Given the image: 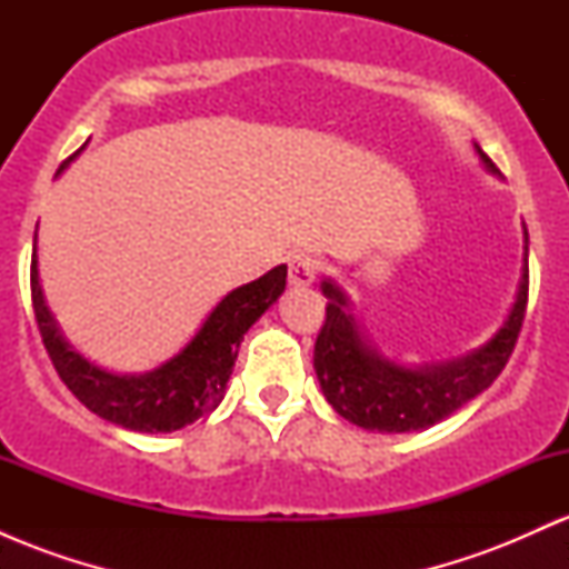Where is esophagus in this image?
<instances>
[{"mask_svg":"<svg viewBox=\"0 0 569 569\" xmlns=\"http://www.w3.org/2000/svg\"><path fill=\"white\" fill-rule=\"evenodd\" d=\"M318 270H321V262H318V257H312L310 251H293L289 257V280L293 286L312 283Z\"/></svg>","mask_w":569,"mask_h":569,"instance_id":"esophagus-1","label":"esophagus"}]
</instances>
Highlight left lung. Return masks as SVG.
Masks as SVG:
<instances>
[{
  "label": "left lung",
  "instance_id": "left-lung-1",
  "mask_svg": "<svg viewBox=\"0 0 569 569\" xmlns=\"http://www.w3.org/2000/svg\"><path fill=\"white\" fill-rule=\"evenodd\" d=\"M479 154L487 168L498 171L481 149ZM323 293L329 302H326V318L316 339L312 367H316L326 401L352 426L385 430V433H407V430L436 426L498 380L525 323L527 299H530V267H525L519 297L498 335L481 350L443 367L401 369L382 361L363 345L342 291L323 280Z\"/></svg>",
  "mask_w": 569,
  "mask_h": 569
}]
</instances>
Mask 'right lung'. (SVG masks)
<instances>
[{"instance_id":"obj_1","label":"right lung","mask_w":569,"mask_h":569,"mask_svg":"<svg viewBox=\"0 0 569 569\" xmlns=\"http://www.w3.org/2000/svg\"><path fill=\"white\" fill-rule=\"evenodd\" d=\"M283 289L286 264H280L253 283L227 293L192 342L160 369L141 377H117L84 361L80 352L63 342L53 316L44 307L37 278V253H31V305L58 377L93 415L141 433L179 430L219 407L243 335Z\"/></svg>"}]
</instances>
